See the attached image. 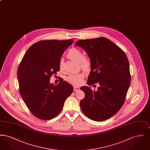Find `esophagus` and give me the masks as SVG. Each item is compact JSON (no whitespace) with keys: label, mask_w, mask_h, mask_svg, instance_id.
Segmentation results:
<instances>
[{"label":"esophagus","mask_w":150,"mask_h":150,"mask_svg":"<svg viewBox=\"0 0 150 150\" xmlns=\"http://www.w3.org/2000/svg\"><path fill=\"white\" fill-rule=\"evenodd\" d=\"M79 89H80V88H79L78 86H74V91H78Z\"/></svg>","instance_id":"1"}]
</instances>
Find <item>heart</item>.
Returning a JSON list of instances; mask_svg holds the SVG:
<instances>
[{
    "instance_id": "b5f03b06",
    "label": "heart",
    "mask_w": 150,
    "mask_h": 150,
    "mask_svg": "<svg viewBox=\"0 0 150 150\" xmlns=\"http://www.w3.org/2000/svg\"><path fill=\"white\" fill-rule=\"evenodd\" d=\"M67 57L74 61L79 62L80 67L84 70H88L91 67V64L89 59L84 56L83 53L78 49L72 48L69 50L67 54ZM59 69L61 71L64 70V61L62 59L59 61ZM84 77V74L83 73L71 74L67 78V81L72 84L77 85L81 83Z\"/></svg>"
}]
</instances>
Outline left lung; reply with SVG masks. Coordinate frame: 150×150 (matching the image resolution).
Returning <instances> with one entry per match:
<instances>
[{
  "instance_id": "obj_1",
  "label": "left lung",
  "mask_w": 150,
  "mask_h": 150,
  "mask_svg": "<svg viewBox=\"0 0 150 150\" xmlns=\"http://www.w3.org/2000/svg\"><path fill=\"white\" fill-rule=\"evenodd\" d=\"M75 45L86 50L91 59L87 84L99 86L96 91L87 86L80 88L85 93L81 109L91 120H106L125 102L131 81L128 59L120 47L106 38L80 40Z\"/></svg>"
}]
</instances>
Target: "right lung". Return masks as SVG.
I'll return each instance as SVG.
<instances>
[{
    "mask_svg": "<svg viewBox=\"0 0 150 150\" xmlns=\"http://www.w3.org/2000/svg\"><path fill=\"white\" fill-rule=\"evenodd\" d=\"M73 42L72 39L38 42L28 50L19 64V92L30 112L39 119L56 116L73 92L72 86L62 78L57 85L50 83L52 75L59 71L64 50Z\"/></svg>",
    "mask_w": 150,
    "mask_h": 150,
    "instance_id": "add662e5",
    "label": "right lung"
}]
</instances>
